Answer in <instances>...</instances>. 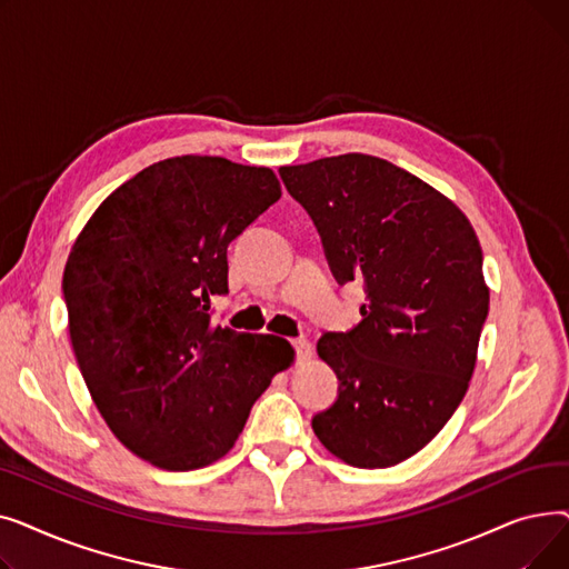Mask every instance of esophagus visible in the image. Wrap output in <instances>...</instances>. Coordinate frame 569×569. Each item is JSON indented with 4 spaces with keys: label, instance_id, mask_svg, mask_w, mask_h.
Here are the masks:
<instances>
[{
    "label": "esophagus",
    "instance_id": "1",
    "mask_svg": "<svg viewBox=\"0 0 569 569\" xmlns=\"http://www.w3.org/2000/svg\"><path fill=\"white\" fill-rule=\"evenodd\" d=\"M292 348H295V352H297V360H309V357L313 355V346H311V341H307V339H295L292 341Z\"/></svg>",
    "mask_w": 569,
    "mask_h": 569
}]
</instances>
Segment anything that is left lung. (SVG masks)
Segmentation results:
<instances>
[{"instance_id":"1","label":"left lung","mask_w":569,"mask_h":569,"mask_svg":"<svg viewBox=\"0 0 569 569\" xmlns=\"http://www.w3.org/2000/svg\"><path fill=\"white\" fill-rule=\"evenodd\" d=\"M279 172L313 219L335 279L367 292L360 325L318 341L339 397L311 427L348 466H397L466 397L489 313L480 239L450 198L378 157H327Z\"/></svg>"}]
</instances>
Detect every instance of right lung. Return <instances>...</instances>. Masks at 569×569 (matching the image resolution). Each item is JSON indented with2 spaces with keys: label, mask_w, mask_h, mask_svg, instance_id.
<instances>
[{
  "label": "right lung",
  "mask_w": 569,
  "mask_h": 569,
  "mask_svg": "<svg viewBox=\"0 0 569 569\" xmlns=\"http://www.w3.org/2000/svg\"><path fill=\"white\" fill-rule=\"evenodd\" d=\"M279 198L269 168L166 159L114 189L69 253L62 288L87 390L117 440L157 468L226 457L295 360L286 339L207 313L228 292V244Z\"/></svg>",
  "instance_id": "add662e5"
}]
</instances>
